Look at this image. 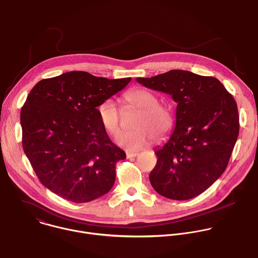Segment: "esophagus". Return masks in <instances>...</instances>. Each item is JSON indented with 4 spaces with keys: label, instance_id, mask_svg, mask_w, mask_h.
I'll return each mask as SVG.
<instances>
[{
    "label": "esophagus",
    "instance_id": "esophagus-1",
    "mask_svg": "<svg viewBox=\"0 0 258 258\" xmlns=\"http://www.w3.org/2000/svg\"><path fill=\"white\" fill-rule=\"evenodd\" d=\"M139 155V153H126V158L131 159V158H135Z\"/></svg>",
    "mask_w": 258,
    "mask_h": 258
}]
</instances>
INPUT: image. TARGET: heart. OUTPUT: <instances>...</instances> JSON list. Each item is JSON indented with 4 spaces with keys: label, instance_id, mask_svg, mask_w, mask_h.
I'll return each instance as SVG.
<instances>
[{
    "label": "heart",
    "instance_id": "obj_1",
    "mask_svg": "<svg viewBox=\"0 0 258 258\" xmlns=\"http://www.w3.org/2000/svg\"><path fill=\"white\" fill-rule=\"evenodd\" d=\"M123 101L139 109V113L133 121V130L122 132L116 138V142L128 151H137L154 138L162 140L170 132L173 118L170 110L158 103L157 96L151 91L137 88L127 91L123 95ZM98 117L102 127L109 135H116L119 131V110L111 99L104 100L97 108Z\"/></svg>",
    "mask_w": 258,
    "mask_h": 258
}]
</instances>
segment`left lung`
I'll return each instance as SVG.
<instances>
[{
	"label": "left lung",
	"instance_id": "left-lung-1",
	"mask_svg": "<svg viewBox=\"0 0 258 258\" xmlns=\"http://www.w3.org/2000/svg\"><path fill=\"white\" fill-rule=\"evenodd\" d=\"M136 80L178 103L175 130L164 147L155 150L158 161L151 185L173 200L200 195L224 173L237 141L239 115L233 96L217 78L186 70Z\"/></svg>",
	"mask_w": 258,
	"mask_h": 258
}]
</instances>
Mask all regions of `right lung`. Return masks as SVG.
<instances>
[{
	"mask_svg": "<svg viewBox=\"0 0 258 258\" xmlns=\"http://www.w3.org/2000/svg\"><path fill=\"white\" fill-rule=\"evenodd\" d=\"M131 80L70 71L32 88L21 109L22 145L47 189L65 200L86 203L112 188L116 163L125 153L102 127L97 106Z\"/></svg>",
	"mask_w": 258,
	"mask_h": 258,
	"instance_id": "1",
	"label": "right lung"
}]
</instances>
